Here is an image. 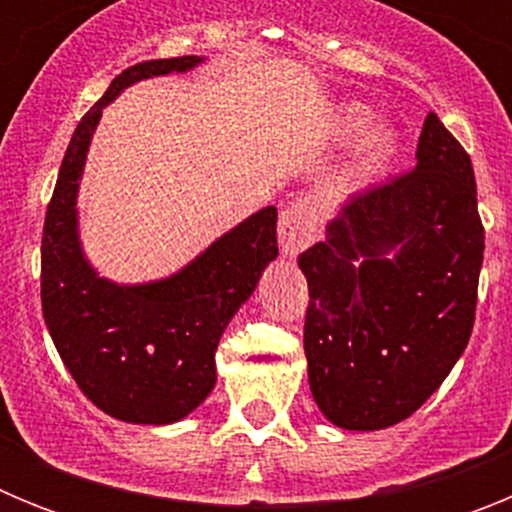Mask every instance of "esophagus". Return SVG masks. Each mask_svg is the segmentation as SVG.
Masks as SVG:
<instances>
[{"label":"esophagus","mask_w":512,"mask_h":512,"mask_svg":"<svg viewBox=\"0 0 512 512\" xmlns=\"http://www.w3.org/2000/svg\"><path fill=\"white\" fill-rule=\"evenodd\" d=\"M318 238V215L307 202H289L279 215V248L287 259H295Z\"/></svg>","instance_id":"34e87169"}]
</instances>
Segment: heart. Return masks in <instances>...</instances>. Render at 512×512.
Returning a JSON list of instances; mask_svg holds the SVG:
<instances>
[{
    "mask_svg": "<svg viewBox=\"0 0 512 512\" xmlns=\"http://www.w3.org/2000/svg\"><path fill=\"white\" fill-rule=\"evenodd\" d=\"M369 122H372V110H369V107H364V104L359 102H343L338 104L336 112H333L330 128H333L336 138L346 140L363 133V130L369 127ZM395 148V130H392L390 125H374V128H370L364 134V138H361L359 153H356V164H359L361 171L374 169V166L384 164V161L395 153Z\"/></svg>",
    "mask_w": 512,
    "mask_h": 512,
    "instance_id": "b5f03b06",
    "label": "heart"
}]
</instances>
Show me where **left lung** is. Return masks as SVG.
Returning <instances> with one entry per match:
<instances>
[{"label": "left lung", "mask_w": 512, "mask_h": 512, "mask_svg": "<svg viewBox=\"0 0 512 512\" xmlns=\"http://www.w3.org/2000/svg\"><path fill=\"white\" fill-rule=\"evenodd\" d=\"M482 253L472 161L428 112L415 169L354 194L297 259L307 379L330 423L382 431L441 387L472 336Z\"/></svg>", "instance_id": "obj_1"}]
</instances>
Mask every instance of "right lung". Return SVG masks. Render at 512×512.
I'll use <instances>...</instances> for the list:
<instances>
[{"label":"right lung","instance_id":"1","mask_svg":"<svg viewBox=\"0 0 512 512\" xmlns=\"http://www.w3.org/2000/svg\"><path fill=\"white\" fill-rule=\"evenodd\" d=\"M205 56L135 63L76 125L40 246L43 318L79 390L102 413L135 425L187 418L215 390V351L233 315L279 256L277 207L248 215L171 277L117 284L81 248L79 197L102 110L143 79L187 74Z\"/></svg>","mask_w":512,"mask_h":512}]
</instances>
